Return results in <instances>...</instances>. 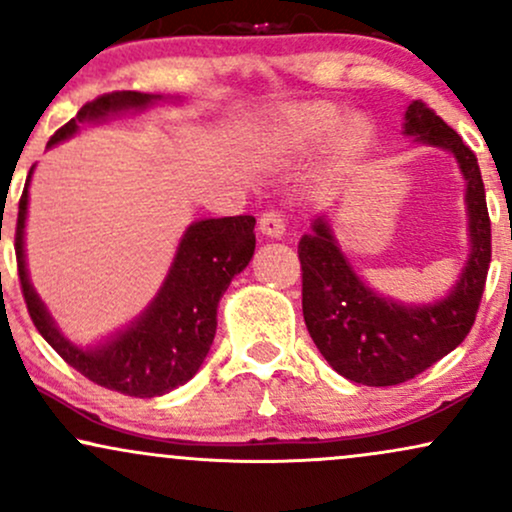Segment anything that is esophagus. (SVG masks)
Masks as SVG:
<instances>
[{
  "mask_svg": "<svg viewBox=\"0 0 512 512\" xmlns=\"http://www.w3.org/2000/svg\"><path fill=\"white\" fill-rule=\"evenodd\" d=\"M257 226H260V231L264 233V236L281 238L286 233V216H284V211H279V209L262 211V216H260V221H257Z\"/></svg>",
  "mask_w": 512,
  "mask_h": 512,
  "instance_id": "34e87169",
  "label": "esophagus"
}]
</instances>
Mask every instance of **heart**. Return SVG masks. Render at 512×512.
Wrapping results in <instances>:
<instances>
[{"label": "heart", "mask_w": 512, "mask_h": 512, "mask_svg": "<svg viewBox=\"0 0 512 512\" xmlns=\"http://www.w3.org/2000/svg\"><path fill=\"white\" fill-rule=\"evenodd\" d=\"M342 120V110L332 103H310L303 108L291 110L281 117V122L269 137L276 151H303L310 146L325 142L334 132V127ZM370 122L361 115L346 117L344 125L339 127V149L346 154L361 151L370 142Z\"/></svg>", "instance_id": "1"}]
</instances>
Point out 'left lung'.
<instances>
[{
  "label": "left lung",
  "instance_id": "obj_1",
  "mask_svg": "<svg viewBox=\"0 0 512 512\" xmlns=\"http://www.w3.org/2000/svg\"><path fill=\"white\" fill-rule=\"evenodd\" d=\"M404 132L455 154L467 180L472 255L455 291L426 308L397 305L358 279L322 219L298 243L305 327L339 375L370 387L407 383L464 342L491 264V219L474 151L424 101L407 108Z\"/></svg>",
  "mask_w": 512,
  "mask_h": 512
}]
</instances>
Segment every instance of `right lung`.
Returning <instances> with one entry per match:
<instances>
[{
	"label": "right lung",
	"instance_id": "obj_1",
	"mask_svg": "<svg viewBox=\"0 0 512 512\" xmlns=\"http://www.w3.org/2000/svg\"><path fill=\"white\" fill-rule=\"evenodd\" d=\"M158 96L139 91L103 93L86 103L74 120L57 129L48 146L72 137L76 125L117 110L144 108ZM31 180V173H28ZM28 180L16 216V267L23 301L35 330L74 370L96 385L129 397H158L185 385L209 354L216 334V308L231 279L248 267L255 252V216H223L197 221L180 240L166 284L151 308L108 344L84 351L69 344L52 325L48 310L33 291L23 262V223L28 207Z\"/></svg>",
	"mask_w": 512,
	"mask_h": 512
}]
</instances>
